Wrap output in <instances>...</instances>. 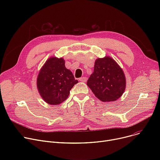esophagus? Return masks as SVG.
Listing matches in <instances>:
<instances>
[{"label": "esophagus", "mask_w": 160, "mask_h": 160, "mask_svg": "<svg viewBox=\"0 0 160 160\" xmlns=\"http://www.w3.org/2000/svg\"><path fill=\"white\" fill-rule=\"evenodd\" d=\"M79 80L82 82H86L87 81V78L85 77H81L79 78Z\"/></svg>", "instance_id": "1"}]
</instances>
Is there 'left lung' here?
<instances>
[{"label":"left lung","instance_id":"left-lung-1","mask_svg":"<svg viewBox=\"0 0 160 160\" xmlns=\"http://www.w3.org/2000/svg\"><path fill=\"white\" fill-rule=\"evenodd\" d=\"M87 85L101 101L112 102L122 96L127 82L121 67L113 58L105 56L95 60L93 72Z\"/></svg>","mask_w":160,"mask_h":160}]
</instances>
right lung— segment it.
<instances>
[{
	"label": "right lung",
	"instance_id": "1",
	"mask_svg": "<svg viewBox=\"0 0 160 160\" xmlns=\"http://www.w3.org/2000/svg\"><path fill=\"white\" fill-rule=\"evenodd\" d=\"M78 81L67 69L63 58L50 57L40 69L37 78L39 93L50 105L62 103L68 98L70 90Z\"/></svg>",
	"mask_w": 160,
	"mask_h": 160
}]
</instances>
